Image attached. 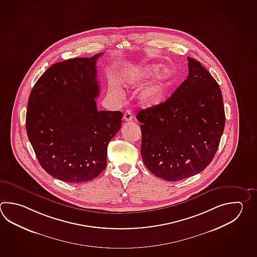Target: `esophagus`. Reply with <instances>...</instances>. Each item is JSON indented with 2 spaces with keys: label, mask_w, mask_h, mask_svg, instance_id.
I'll use <instances>...</instances> for the list:
<instances>
[{
  "label": "esophagus",
  "mask_w": 257,
  "mask_h": 257,
  "mask_svg": "<svg viewBox=\"0 0 257 257\" xmlns=\"http://www.w3.org/2000/svg\"><path fill=\"white\" fill-rule=\"evenodd\" d=\"M123 119L125 121H130V120H133V113H132L131 110H126L124 112V115H123Z\"/></svg>",
  "instance_id": "esophagus-1"
}]
</instances>
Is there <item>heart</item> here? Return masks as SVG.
<instances>
[{
    "label": "heart",
    "instance_id": "b5f03b06",
    "mask_svg": "<svg viewBox=\"0 0 257 257\" xmlns=\"http://www.w3.org/2000/svg\"><path fill=\"white\" fill-rule=\"evenodd\" d=\"M158 70L157 65H148L135 68L126 76L125 85L128 88H140L155 76ZM176 75V68L172 66L163 68L156 78L141 89L138 100L145 108H153L161 104L165 99L169 82Z\"/></svg>",
    "mask_w": 257,
    "mask_h": 257
}]
</instances>
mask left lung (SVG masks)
I'll list each match as a JSON object with an SVG mask.
<instances>
[{
    "instance_id": "1",
    "label": "left lung",
    "mask_w": 257,
    "mask_h": 257,
    "mask_svg": "<svg viewBox=\"0 0 257 257\" xmlns=\"http://www.w3.org/2000/svg\"><path fill=\"white\" fill-rule=\"evenodd\" d=\"M188 61L187 79L171 97L137 115L144 164L168 181L203 171L218 150L225 125L219 84L199 61L189 57Z\"/></svg>"
}]
</instances>
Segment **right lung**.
Returning a JSON list of instances; mask_svg holds the SVG:
<instances>
[{"instance_id":"add662e5","label":"right lung","mask_w":257,"mask_h":257,"mask_svg":"<svg viewBox=\"0 0 257 257\" xmlns=\"http://www.w3.org/2000/svg\"><path fill=\"white\" fill-rule=\"evenodd\" d=\"M77 58L53 64L38 79L27 104V137L45 171L59 180L90 181L107 165V147L122 113L99 110L96 61Z\"/></svg>"}]
</instances>
